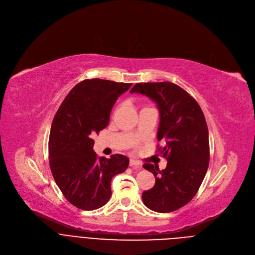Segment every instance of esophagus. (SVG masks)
Wrapping results in <instances>:
<instances>
[{"label":"esophagus","instance_id":"1","mask_svg":"<svg viewBox=\"0 0 255 255\" xmlns=\"http://www.w3.org/2000/svg\"><path fill=\"white\" fill-rule=\"evenodd\" d=\"M129 166H130V167H132V168H134L135 170H140V169H141L140 164L138 163V161H136L135 159H130V161H129Z\"/></svg>","mask_w":255,"mask_h":255}]
</instances>
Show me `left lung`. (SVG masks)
<instances>
[{
    "label": "left lung",
    "mask_w": 255,
    "mask_h": 255,
    "mask_svg": "<svg viewBox=\"0 0 255 255\" xmlns=\"http://www.w3.org/2000/svg\"><path fill=\"white\" fill-rule=\"evenodd\" d=\"M131 94L144 95L156 104L159 113L158 151L167 158L165 170L152 164L143 168L155 177L154 186L142 193L146 207L170 213L187 204L196 194L210 161V141L204 115L197 102L172 82L137 83Z\"/></svg>",
    "instance_id": "1"
}]
</instances>
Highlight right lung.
Here are the masks:
<instances>
[{"label": "right lung", "instance_id": "obj_1", "mask_svg": "<svg viewBox=\"0 0 255 255\" xmlns=\"http://www.w3.org/2000/svg\"><path fill=\"white\" fill-rule=\"evenodd\" d=\"M131 85L99 78L83 80L55 115L49 139L51 171L66 199L80 210L104 206L112 195V178L128 168L129 158L123 154L98 157L92 136L109 125L114 104Z\"/></svg>", "mask_w": 255, "mask_h": 255}]
</instances>
